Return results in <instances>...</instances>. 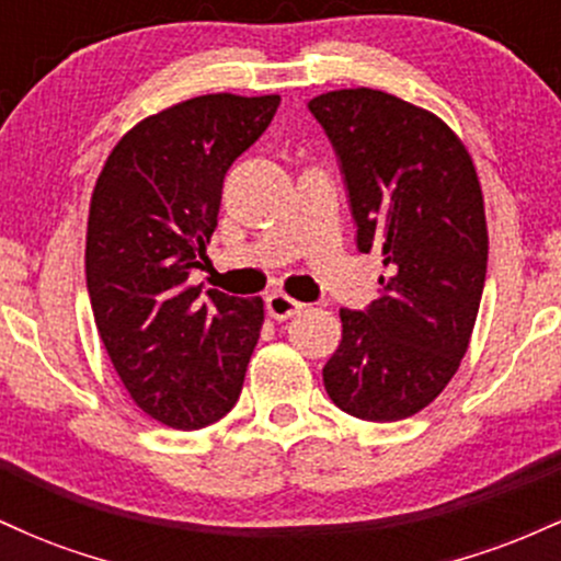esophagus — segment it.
I'll return each mask as SVG.
<instances>
[{"mask_svg":"<svg viewBox=\"0 0 561 561\" xmlns=\"http://www.w3.org/2000/svg\"><path fill=\"white\" fill-rule=\"evenodd\" d=\"M266 308L276 321H285L289 317H295V313H300L306 306H302V302H298V300H293L285 293H272L266 298Z\"/></svg>","mask_w":561,"mask_h":561,"instance_id":"esophagus-1","label":"esophagus"}]
</instances>
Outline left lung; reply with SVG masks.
<instances>
[{"label": "left lung", "mask_w": 561, "mask_h": 561, "mask_svg": "<svg viewBox=\"0 0 561 561\" xmlns=\"http://www.w3.org/2000/svg\"><path fill=\"white\" fill-rule=\"evenodd\" d=\"M347 190L356 248L382 255L377 300L340 308L324 388L345 414L398 422L465 358L485 287L488 229L472 158L433 113L377 89L313 96Z\"/></svg>", "instance_id": "obj_1"}]
</instances>
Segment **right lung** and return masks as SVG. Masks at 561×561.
<instances>
[{"label": "right lung", "instance_id": "obj_1", "mask_svg": "<svg viewBox=\"0 0 561 561\" xmlns=\"http://www.w3.org/2000/svg\"><path fill=\"white\" fill-rule=\"evenodd\" d=\"M279 96L205 94L150 115L96 179L87 231L94 324L128 396L176 430L208 427L240 398L261 298L192 285L224 176L272 124Z\"/></svg>", "mask_w": 561, "mask_h": 561}]
</instances>
